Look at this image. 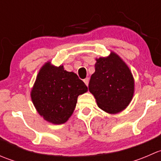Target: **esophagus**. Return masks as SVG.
<instances>
[{"mask_svg":"<svg viewBox=\"0 0 161 161\" xmlns=\"http://www.w3.org/2000/svg\"><path fill=\"white\" fill-rule=\"evenodd\" d=\"M89 80H90V79H89V78H86L85 79H83V82H85V84L86 86H88V84H89Z\"/></svg>","mask_w":161,"mask_h":161,"instance_id":"esophagus-1","label":"esophagus"}]
</instances>
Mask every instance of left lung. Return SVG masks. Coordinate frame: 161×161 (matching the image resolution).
<instances>
[{
	"label": "left lung",
	"instance_id": "8db88e82",
	"mask_svg": "<svg viewBox=\"0 0 161 161\" xmlns=\"http://www.w3.org/2000/svg\"><path fill=\"white\" fill-rule=\"evenodd\" d=\"M89 90L100 109L110 114L123 111L132 99L134 79L129 67L111 52L108 58L97 59Z\"/></svg>",
	"mask_w": 161,
	"mask_h": 161
}]
</instances>
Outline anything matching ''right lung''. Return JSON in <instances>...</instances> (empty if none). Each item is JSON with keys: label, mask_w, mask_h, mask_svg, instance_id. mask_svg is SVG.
<instances>
[{"label": "right lung", "mask_w": 161, "mask_h": 161, "mask_svg": "<svg viewBox=\"0 0 161 161\" xmlns=\"http://www.w3.org/2000/svg\"><path fill=\"white\" fill-rule=\"evenodd\" d=\"M88 90L74 72L54 67L50 62L42 67L31 92L33 104L46 121L63 124L72 114L78 97Z\"/></svg>", "instance_id": "add662e5"}]
</instances>
